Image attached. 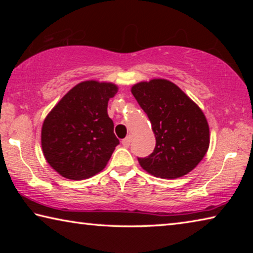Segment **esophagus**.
Listing matches in <instances>:
<instances>
[{
    "label": "esophagus",
    "instance_id": "esophagus-1",
    "mask_svg": "<svg viewBox=\"0 0 253 253\" xmlns=\"http://www.w3.org/2000/svg\"><path fill=\"white\" fill-rule=\"evenodd\" d=\"M130 143H131V136H127L126 138H124L122 140V144L124 147H128L130 145Z\"/></svg>",
    "mask_w": 253,
    "mask_h": 253
}]
</instances>
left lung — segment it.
Masks as SVG:
<instances>
[{"mask_svg":"<svg viewBox=\"0 0 253 253\" xmlns=\"http://www.w3.org/2000/svg\"><path fill=\"white\" fill-rule=\"evenodd\" d=\"M131 93L146 113L156 138L151 155L139 165L156 177L174 179L193 170L210 146V128L202 109L172 81H140Z\"/></svg>","mask_w":253,"mask_h":253,"instance_id":"obj_1","label":"left lung"}]
</instances>
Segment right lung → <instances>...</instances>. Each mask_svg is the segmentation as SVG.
Returning a JSON list of instances; mask_svg holds the SVG:
<instances>
[{
  "label": "right lung",
  "mask_w": 253,
  "mask_h": 253,
  "mask_svg": "<svg viewBox=\"0 0 253 253\" xmlns=\"http://www.w3.org/2000/svg\"><path fill=\"white\" fill-rule=\"evenodd\" d=\"M117 84L85 80L76 84L46 115L41 129L44 158L65 178L81 181L106 168L119 144L107 113Z\"/></svg>",
  "instance_id": "right-lung-1"
}]
</instances>
